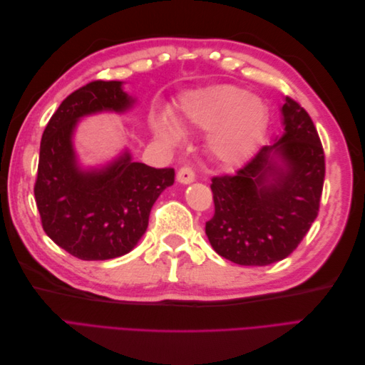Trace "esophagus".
Here are the masks:
<instances>
[{
	"mask_svg": "<svg viewBox=\"0 0 365 365\" xmlns=\"http://www.w3.org/2000/svg\"><path fill=\"white\" fill-rule=\"evenodd\" d=\"M195 172L192 168H189V165H184V168H181L178 170V173H176V180H178V182L181 184H190L195 181Z\"/></svg>",
	"mask_w": 365,
	"mask_h": 365,
	"instance_id": "1",
	"label": "esophagus"
}]
</instances>
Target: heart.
I'll use <instances>...</instances> for the list:
<instances>
[{
	"mask_svg": "<svg viewBox=\"0 0 365 365\" xmlns=\"http://www.w3.org/2000/svg\"><path fill=\"white\" fill-rule=\"evenodd\" d=\"M180 121L208 131L207 146L222 164L231 165L247 160L263 134L268 108L260 97L248 94L236 85H212L187 93L180 101ZM157 134L176 143L181 130L175 121L161 115L155 121Z\"/></svg>",
	"mask_w": 365,
	"mask_h": 365,
	"instance_id": "obj_1",
	"label": "heart"
}]
</instances>
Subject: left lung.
I'll return each mask as SVG.
<instances>
[{"label":"left lung","instance_id":"left-lung-1","mask_svg":"<svg viewBox=\"0 0 365 365\" xmlns=\"http://www.w3.org/2000/svg\"><path fill=\"white\" fill-rule=\"evenodd\" d=\"M284 134L235 175L213 176L215 215L205 222L213 250L237 264L267 267L288 257L315 220L324 150L312 118L294 98L282 106Z\"/></svg>","mask_w":365,"mask_h":365}]
</instances>
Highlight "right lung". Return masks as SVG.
I'll return each mask as SVG.
<instances>
[{"label": "right lung", "instance_id": "right-lung-1", "mask_svg": "<svg viewBox=\"0 0 365 365\" xmlns=\"http://www.w3.org/2000/svg\"><path fill=\"white\" fill-rule=\"evenodd\" d=\"M132 102L118 81L90 82L65 98L42 134L35 182L42 228L77 259L128 254L145 235L153 202L175 181L172 168L135 163L128 152L102 170L77 164L71 137L79 118L126 111Z\"/></svg>", "mask_w": 365, "mask_h": 365}]
</instances>
